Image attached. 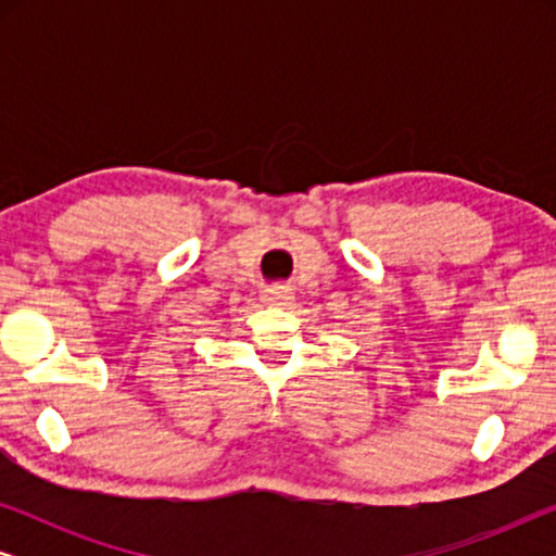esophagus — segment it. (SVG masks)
Returning a JSON list of instances; mask_svg holds the SVG:
<instances>
[{
    "instance_id": "1",
    "label": "esophagus",
    "mask_w": 556,
    "mask_h": 556,
    "mask_svg": "<svg viewBox=\"0 0 556 556\" xmlns=\"http://www.w3.org/2000/svg\"><path fill=\"white\" fill-rule=\"evenodd\" d=\"M291 291H283V288H276V291H268L265 293V303L268 306H286V303H291Z\"/></svg>"
}]
</instances>
